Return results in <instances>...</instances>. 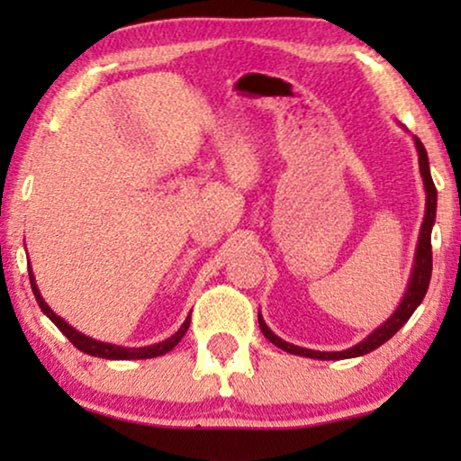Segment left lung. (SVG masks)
I'll use <instances>...</instances> for the list:
<instances>
[{
  "mask_svg": "<svg viewBox=\"0 0 461 461\" xmlns=\"http://www.w3.org/2000/svg\"><path fill=\"white\" fill-rule=\"evenodd\" d=\"M415 140V149H418V159H420V174L421 180H424V188H426V213H424V222H421L420 229V239H418V248H415V260H413V270H411V279H409L407 292L402 295L401 304L396 311L393 312V317L377 327L375 331H371L363 342H358L352 346V348L339 350V352H321V350H311V348H300V346H294L281 339L279 336H275L273 331L268 330V325L264 323L262 314H258V323H260V330L267 339H270L275 346H279L281 350L289 352V355H300V357H308V358H321V361H339V358H352V357H363L367 352L375 350L377 346H382L384 342H388L390 338L394 336L396 331L401 330L402 325L407 323L409 317H411L415 308L421 304L424 295L428 292V285H430V275H432V243H430V235H432V224L434 218H437V186H434L432 176H430V166H428V153L424 149V144L420 142L418 136H413Z\"/></svg>",
  "mask_w": 461,
  "mask_h": 461,
  "instance_id": "1",
  "label": "left lung"
}]
</instances>
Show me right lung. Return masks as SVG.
<instances>
[{
	"mask_svg": "<svg viewBox=\"0 0 461 461\" xmlns=\"http://www.w3.org/2000/svg\"><path fill=\"white\" fill-rule=\"evenodd\" d=\"M29 281H31V289H33V295H35L37 304H40L43 314H46V317H48L50 321H52V323H54L56 327H59V330H60L62 333H65V336H67L68 339H71L75 348H79L81 352H86V355H92V357L113 358V361H130V358H153V357H161V355H166V352L172 350L174 346L178 344L182 338H185L188 325H191V314H188L185 323H182L180 330L176 331L172 338L163 339V342H159V344L144 346V348H123V346L98 342V339L87 338V336H84V333H79L77 330H73V327L68 325L65 319H60L59 314H56V312L52 311V308H50V306L46 304V300L41 298L40 287H37L35 276H33V273H31V270H29Z\"/></svg>",
	"mask_w": 461,
	"mask_h": 461,
	"instance_id": "right-lung-1",
	"label": "right lung"
}]
</instances>
